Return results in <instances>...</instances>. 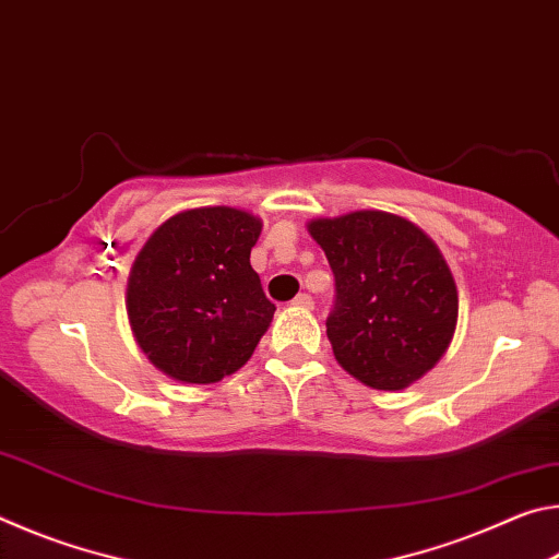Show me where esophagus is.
I'll list each match as a JSON object with an SVG mask.
<instances>
[{
    "label": "esophagus",
    "mask_w": 559,
    "mask_h": 559,
    "mask_svg": "<svg viewBox=\"0 0 559 559\" xmlns=\"http://www.w3.org/2000/svg\"><path fill=\"white\" fill-rule=\"evenodd\" d=\"M293 306L310 310V308H313V296H308V293H298V296L293 298Z\"/></svg>",
    "instance_id": "obj_1"
}]
</instances>
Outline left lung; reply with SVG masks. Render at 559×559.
I'll use <instances>...</instances> for the list:
<instances>
[{
    "instance_id": "1",
    "label": "left lung",
    "mask_w": 559,
    "mask_h": 559,
    "mask_svg": "<svg viewBox=\"0 0 559 559\" xmlns=\"http://www.w3.org/2000/svg\"><path fill=\"white\" fill-rule=\"evenodd\" d=\"M308 231L335 276L325 320L335 359L374 390H404L439 362L456 330L459 293L427 234L402 216L353 212Z\"/></svg>"
}]
</instances>
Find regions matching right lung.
I'll list each match as a JSON object with an SVG mask.
<instances>
[{
    "instance_id": "1",
    "label": "right lung",
    "mask_w": 559,
    "mask_h": 559,
    "mask_svg": "<svg viewBox=\"0 0 559 559\" xmlns=\"http://www.w3.org/2000/svg\"><path fill=\"white\" fill-rule=\"evenodd\" d=\"M261 222L231 206L175 214L150 236L128 278V318L157 370L212 384L249 362L276 306L251 269Z\"/></svg>"
}]
</instances>
